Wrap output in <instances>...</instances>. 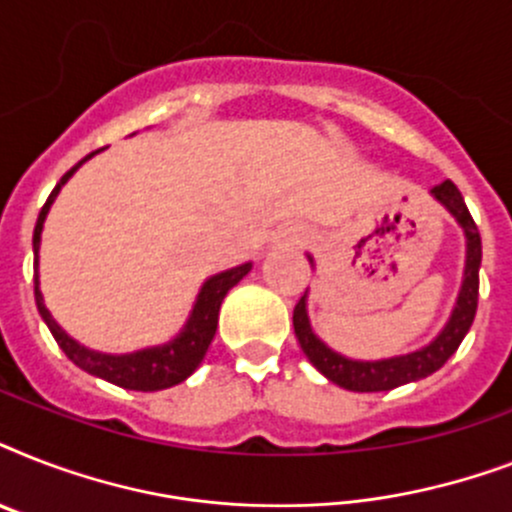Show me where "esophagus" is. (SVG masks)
Returning a JSON list of instances; mask_svg holds the SVG:
<instances>
[{
	"label": "esophagus",
	"mask_w": 512,
	"mask_h": 512,
	"mask_svg": "<svg viewBox=\"0 0 512 512\" xmlns=\"http://www.w3.org/2000/svg\"><path fill=\"white\" fill-rule=\"evenodd\" d=\"M305 241V228H300V225H284V228H279V233H276V244L279 247H300Z\"/></svg>",
	"instance_id": "obj_1"
}]
</instances>
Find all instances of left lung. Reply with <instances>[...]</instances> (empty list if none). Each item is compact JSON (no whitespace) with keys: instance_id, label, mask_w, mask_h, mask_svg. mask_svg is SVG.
Wrapping results in <instances>:
<instances>
[{"instance_id":"8db88e82","label":"left lung","mask_w":512,"mask_h":512,"mask_svg":"<svg viewBox=\"0 0 512 512\" xmlns=\"http://www.w3.org/2000/svg\"><path fill=\"white\" fill-rule=\"evenodd\" d=\"M430 193L457 217V223L462 225L465 239H468V260H465V281H462L460 297H457V305H454L449 324H446L444 332L430 342V345H425L422 350H414V353H406V356L385 358V361H353V358H345L340 353H335V350H329L319 337L313 335L311 321H308V313H305V297H300V303L295 305L292 324H295V335L297 342H300V348L308 356V361L327 380L340 385V388L356 390V393H377V390H393L398 385L422 380V377L438 372L452 358L454 350L460 348V342L465 340L470 324L476 319L481 233H478V225L473 220V215L468 212V204L462 199L460 188L452 180L438 183Z\"/></svg>"}]
</instances>
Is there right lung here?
I'll return each mask as SVG.
<instances>
[{"label":"right lung","mask_w":512,"mask_h":512,"mask_svg":"<svg viewBox=\"0 0 512 512\" xmlns=\"http://www.w3.org/2000/svg\"><path fill=\"white\" fill-rule=\"evenodd\" d=\"M90 156H95V151H92ZM90 156H84L82 162L76 164V167H71L66 175L60 177V183L55 185V191L50 193V199L44 201V207L42 212H39V220H36V228H34V265L39 263V239H42V225L52 199L58 196V191L63 188V183H66L68 177L74 175V172L79 170ZM249 268H252V265L244 263L239 265V268H231V271L217 273V276L207 279V284H204L199 292V300H196V305H193L191 319H188L185 329L180 332V337H175L170 345L138 350V353H127V356L95 353V350H87L84 345L71 340V337H68L58 324H55L50 311L44 308L42 292H39V276H36V271H34V297H36V308H39V313H42L44 324L50 327L55 342H58L60 348H63V353H66V356L71 358L79 369L95 374V377H100V380L114 382V385H119V388L151 393V390L172 388V385L183 382L185 377H191V374L196 372V366L201 364V358H204V353H207L209 342H212V337H215L217 313H220L223 297L228 295V289L236 287V284L247 276Z\"/></svg>","instance_id":"1"}]
</instances>
